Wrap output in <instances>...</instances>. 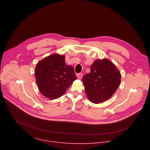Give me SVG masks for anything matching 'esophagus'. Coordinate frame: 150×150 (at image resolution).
<instances>
[{
	"label": "esophagus",
	"instance_id": "34e87169",
	"mask_svg": "<svg viewBox=\"0 0 150 150\" xmlns=\"http://www.w3.org/2000/svg\"><path fill=\"white\" fill-rule=\"evenodd\" d=\"M77 78L79 79H80V80H81V79H82V77H83V73H79V74H77Z\"/></svg>",
	"mask_w": 150,
	"mask_h": 150
}]
</instances>
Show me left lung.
Here are the masks:
<instances>
[{
    "label": "left lung",
    "mask_w": 150,
    "mask_h": 150,
    "mask_svg": "<svg viewBox=\"0 0 150 150\" xmlns=\"http://www.w3.org/2000/svg\"><path fill=\"white\" fill-rule=\"evenodd\" d=\"M121 78L119 70L108 59L95 61L82 79L87 98L95 104L106 101L116 92Z\"/></svg>",
    "instance_id": "1"
}]
</instances>
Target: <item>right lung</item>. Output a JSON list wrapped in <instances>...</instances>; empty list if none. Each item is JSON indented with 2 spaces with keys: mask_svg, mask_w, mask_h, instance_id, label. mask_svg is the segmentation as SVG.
<instances>
[{
  "mask_svg": "<svg viewBox=\"0 0 150 150\" xmlns=\"http://www.w3.org/2000/svg\"><path fill=\"white\" fill-rule=\"evenodd\" d=\"M35 74L40 92L51 100L62 96L77 79L73 67L67 65L65 57L59 54L49 55L38 62Z\"/></svg>",
  "mask_w": 150,
  "mask_h": 150,
  "instance_id": "right-lung-1",
  "label": "right lung"
}]
</instances>
